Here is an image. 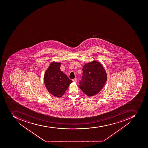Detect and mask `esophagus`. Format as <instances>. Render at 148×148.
Segmentation results:
<instances>
[{"mask_svg":"<svg viewBox=\"0 0 148 148\" xmlns=\"http://www.w3.org/2000/svg\"><path fill=\"white\" fill-rule=\"evenodd\" d=\"M72 81H73V82H77V80L76 78H74V79H72Z\"/></svg>","mask_w":148,"mask_h":148,"instance_id":"esophagus-1","label":"esophagus"}]
</instances>
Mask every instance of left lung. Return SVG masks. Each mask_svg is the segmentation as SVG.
<instances>
[{"label":"left lung","instance_id":"left-lung-1","mask_svg":"<svg viewBox=\"0 0 148 148\" xmlns=\"http://www.w3.org/2000/svg\"><path fill=\"white\" fill-rule=\"evenodd\" d=\"M82 81L79 87L87 96L96 95L104 86L107 74L103 65L98 61L86 63L83 68Z\"/></svg>","mask_w":148,"mask_h":148}]
</instances>
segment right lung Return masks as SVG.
I'll return each instance as SVG.
<instances>
[{"label": "right lung", "mask_w": 148, "mask_h": 148, "mask_svg": "<svg viewBox=\"0 0 148 148\" xmlns=\"http://www.w3.org/2000/svg\"><path fill=\"white\" fill-rule=\"evenodd\" d=\"M61 62L51 63L44 76L45 87L49 93L57 98L64 95L72 81L60 70Z\"/></svg>", "instance_id": "right-lung-1"}]
</instances>
